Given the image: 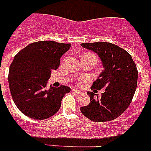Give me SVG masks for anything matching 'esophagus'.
I'll use <instances>...</instances> for the list:
<instances>
[{
    "instance_id": "34e87169",
    "label": "esophagus",
    "mask_w": 151,
    "mask_h": 151,
    "mask_svg": "<svg viewBox=\"0 0 151 151\" xmlns=\"http://www.w3.org/2000/svg\"><path fill=\"white\" fill-rule=\"evenodd\" d=\"M72 91L74 92V93H75V94H77V95L81 94V91H78V90H77V89H75V88L72 89Z\"/></svg>"
}]
</instances>
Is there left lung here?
<instances>
[{"mask_svg": "<svg viewBox=\"0 0 151 151\" xmlns=\"http://www.w3.org/2000/svg\"><path fill=\"white\" fill-rule=\"evenodd\" d=\"M84 48L95 52L100 58L103 72L91 88L105 89L101 97L87 92L91 102L81 107L82 113L95 122H105L116 119L129 106L136 91L137 69L132 56L125 50L107 42L82 43Z\"/></svg>", "mask_w": 151, "mask_h": 151, "instance_id": "obj_1", "label": "left lung"}]
</instances>
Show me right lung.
I'll return each instance as SVG.
<instances>
[{
  "label": "right lung",
  "mask_w": 151,
  "mask_h": 151,
  "mask_svg": "<svg viewBox=\"0 0 151 151\" xmlns=\"http://www.w3.org/2000/svg\"><path fill=\"white\" fill-rule=\"evenodd\" d=\"M71 43L39 41L30 43L14 56L9 66V86L12 98L22 113L35 120L52 116L61 100L71 89L66 86L47 88L52 70L60 65V59Z\"/></svg>",
  "instance_id": "obj_1"
}]
</instances>
